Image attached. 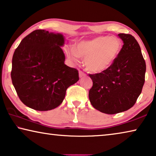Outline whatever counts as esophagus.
<instances>
[{"instance_id":"esophagus-1","label":"esophagus","mask_w":156,"mask_h":156,"mask_svg":"<svg viewBox=\"0 0 156 156\" xmlns=\"http://www.w3.org/2000/svg\"><path fill=\"white\" fill-rule=\"evenodd\" d=\"M85 75L86 74L84 72H83V71H79V77L80 78H83V77H84V76H85Z\"/></svg>"}]
</instances>
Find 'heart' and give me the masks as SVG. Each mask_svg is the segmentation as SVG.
I'll return each instance as SVG.
<instances>
[{
	"instance_id": "obj_1",
	"label": "heart",
	"mask_w": 156,
	"mask_h": 156,
	"mask_svg": "<svg viewBox=\"0 0 156 156\" xmlns=\"http://www.w3.org/2000/svg\"><path fill=\"white\" fill-rule=\"evenodd\" d=\"M122 49V43L115 37L98 36L76 44V49L66 47L65 53L73 64L80 58L85 60V66L89 71L101 73L110 69L115 63Z\"/></svg>"
}]
</instances>
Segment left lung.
<instances>
[{
    "label": "left lung",
    "mask_w": 156,
    "mask_h": 156,
    "mask_svg": "<svg viewBox=\"0 0 156 156\" xmlns=\"http://www.w3.org/2000/svg\"><path fill=\"white\" fill-rule=\"evenodd\" d=\"M122 39L119 56L105 72L90 74L93 82L89 98L95 109L114 115L135 105L145 81L146 63L139 44L129 34H118Z\"/></svg>",
    "instance_id": "obj_1"
}]
</instances>
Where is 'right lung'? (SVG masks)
I'll list each match as a JSON object with an SVG mask.
<instances>
[{"label": "right lung", "mask_w": 156, "mask_h": 156, "mask_svg": "<svg viewBox=\"0 0 156 156\" xmlns=\"http://www.w3.org/2000/svg\"><path fill=\"white\" fill-rule=\"evenodd\" d=\"M60 33L36 30L21 41L12 57L11 78L23 104L39 111L58 107L69 86L79 80L77 69L65 64Z\"/></svg>", "instance_id": "1"}]
</instances>
